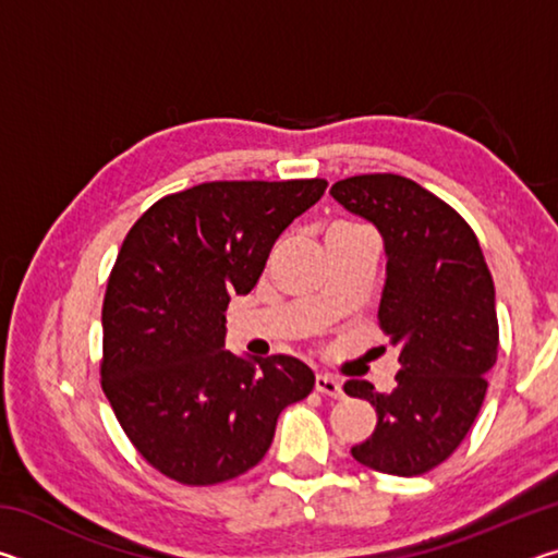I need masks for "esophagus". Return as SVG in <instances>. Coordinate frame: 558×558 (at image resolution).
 <instances>
[{"label":"esophagus","instance_id":"34e87169","mask_svg":"<svg viewBox=\"0 0 558 558\" xmlns=\"http://www.w3.org/2000/svg\"><path fill=\"white\" fill-rule=\"evenodd\" d=\"M315 389L319 393L329 396V399H342V396H344L342 384H339L335 376H327V374H317L315 376Z\"/></svg>","mask_w":558,"mask_h":558}]
</instances>
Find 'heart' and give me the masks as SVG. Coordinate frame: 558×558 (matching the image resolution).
I'll return each instance as SVG.
<instances>
[{
	"mask_svg": "<svg viewBox=\"0 0 558 558\" xmlns=\"http://www.w3.org/2000/svg\"><path fill=\"white\" fill-rule=\"evenodd\" d=\"M349 231H356V229H352V226H335V229L329 231L327 235H335V233H349Z\"/></svg>",
	"mask_w": 558,
	"mask_h": 558,
	"instance_id": "1",
	"label": "heart"
}]
</instances>
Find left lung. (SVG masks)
<instances>
[{
	"label": "left lung",
	"mask_w": 558,
	"mask_h": 558,
	"mask_svg": "<svg viewBox=\"0 0 558 558\" xmlns=\"http://www.w3.org/2000/svg\"><path fill=\"white\" fill-rule=\"evenodd\" d=\"M329 194L381 235L379 327L401 362L393 391L344 384L379 415L352 456L386 475H423L460 446L485 401L499 344L495 282L470 226L411 179L349 177Z\"/></svg>",
	"instance_id": "left-lung-1"
}]
</instances>
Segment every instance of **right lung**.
<instances>
[{
	"label": "right lung",
	"mask_w": 558,
	"mask_h": 558,
	"mask_svg": "<svg viewBox=\"0 0 558 558\" xmlns=\"http://www.w3.org/2000/svg\"><path fill=\"white\" fill-rule=\"evenodd\" d=\"M325 179L206 182L165 196L122 241L102 300V391L143 458L184 485L243 475L286 405L313 391L295 356L226 349V307L256 288Z\"/></svg>",
	"instance_id": "1"
}]
</instances>
